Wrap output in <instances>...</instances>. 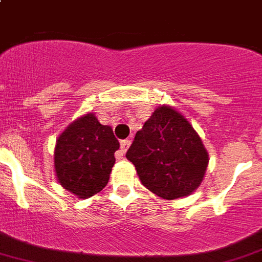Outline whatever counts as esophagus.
<instances>
[{
	"label": "esophagus",
	"mask_w": 262,
	"mask_h": 262,
	"mask_svg": "<svg viewBox=\"0 0 262 262\" xmlns=\"http://www.w3.org/2000/svg\"><path fill=\"white\" fill-rule=\"evenodd\" d=\"M129 145H131V140H129V139H126V140L121 141V153L122 155H124V153H126V150L128 149Z\"/></svg>",
	"instance_id": "1"
}]
</instances>
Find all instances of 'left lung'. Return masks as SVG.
<instances>
[{
	"label": "left lung",
	"mask_w": 262,
	"mask_h": 262,
	"mask_svg": "<svg viewBox=\"0 0 262 262\" xmlns=\"http://www.w3.org/2000/svg\"><path fill=\"white\" fill-rule=\"evenodd\" d=\"M126 157L135 165L141 184L166 200L195 192L209 162L196 129L169 105L157 106L136 133Z\"/></svg>",
	"instance_id": "obj_1"
}]
</instances>
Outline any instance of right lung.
<instances>
[{
  "instance_id": "add662e5",
  "label": "right lung",
  "mask_w": 262,
  "mask_h": 262,
  "mask_svg": "<svg viewBox=\"0 0 262 262\" xmlns=\"http://www.w3.org/2000/svg\"><path fill=\"white\" fill-rule=\"evenodd\" d=\"M119 149L110 126H104L95 113L71 122L54 147V171L58 183L79 199H88L107 184L114 153Z\"/></svg>"
}]
</instances>
